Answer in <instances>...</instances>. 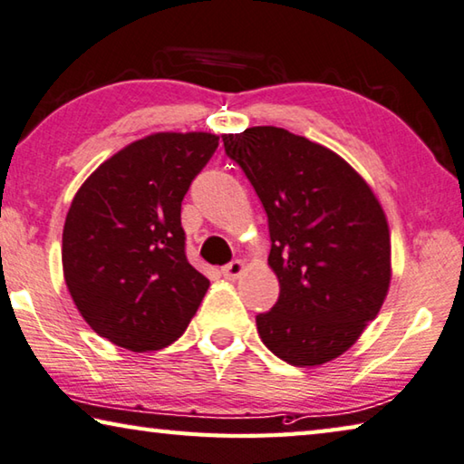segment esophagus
<instances>
[{
  "instance_id": "34e87169",
  "label": "esophagus",
  "mask_w": 464,
  "mask_h": 464,
  "mask_svg": "<svg viewBox=\"0 0 464 464\" xmlns=\"http://www.w3.org/2000/svg\"><path fill=\"white\" fill-rule=\"evenodd\" d=\"M245 269H246V265L242 261H232V263H227L226 266H222V275L226 279H238L240 275L245 273Z\"/></svg>"
}]
</instances>
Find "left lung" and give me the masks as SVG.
<instances>
[{"label": "left lung", "instance_id": "1", "mask_svg": "<svg viewBox=\"0 0 464 464\" xmlns=\"http://www.w3.org/2000/svg\"><path fill=\"white\" fill-rule=\"evenodd\" d=\"M269 218L279 299L258 336L294 367L338 359L377 318L392 283V238L371 185L348 162L285 128L224 134Z\"/></svg>", "mask_w": 464, "mask_h": 464}]
</instances>
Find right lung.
Here are the masks:
<instances>
[{
  "label": "right lung",
  "instance_id": "add662e5",
  "mask_svg": "<svg viewBox=\"0 0 464 464\" xmlns=\"http://www.w3.org/2000/svg\"><path fill=\"white\" fill-rule=\"evenodd\" d=\"M219 136L157 132L102 162L63 227L64 283L97 334L132 353L173 344L209 281L187 263L181 201Z\"/></svg>",
  "mask_w": 464,
  "mask_h": 464
}]
</instances>
